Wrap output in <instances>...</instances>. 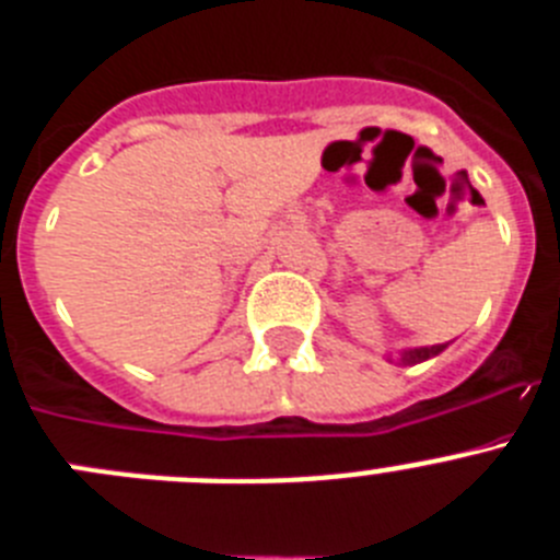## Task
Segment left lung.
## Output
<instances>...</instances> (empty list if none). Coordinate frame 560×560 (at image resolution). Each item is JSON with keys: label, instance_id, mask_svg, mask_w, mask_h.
<instances>
[{"label": "left lung", "instance_id": "8db88e82", "mask_svg": "<svg viewBox=\"0 0 560 560\" xmlns=\"http://www.w3.org/2000/svg\"><path fill=\"white\" fill-rule=\"evenodd\" d=\"M446 348H448V345H432V348L404 350V353H400V364H418V361L434 359V355H440Z\"/></svg>", "mask_w": 560, "mask_h": 560}]
</instances>
